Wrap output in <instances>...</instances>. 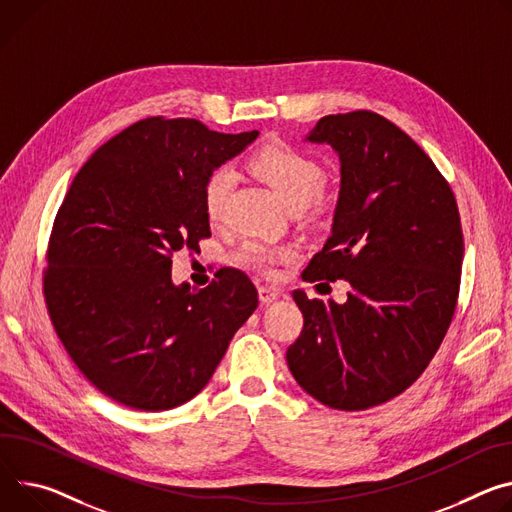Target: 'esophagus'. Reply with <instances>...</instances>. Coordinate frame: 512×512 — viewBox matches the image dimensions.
I'll return each instance as SVG.
<instances>
[{
  "label": "esophagus",
  "instance_id": "obj_1",
  "mask_svg": "<svg viewBox=\"0 0 512 512\" xmlns=\"http://www.w3.org/2000/svg\"><path fill=\"white\" fill-rule=\"evenodd\" d=\"M277 298H280V290L269 288V286H261V288H259V300H261L263 304H269V302H273V300H277Z\"/></svg>",
  "mask_w": 512,
  "mask_h": 512
}]
</instances>
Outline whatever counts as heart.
<instances>
[{"mask_svg":"<svg viewBox=\"0 0 512 512\" xmlns=\"http://www.w3.org/2000/svg\"><path fill=\"white\" fill-rule=\"evenodd\" d=\"M249 165L263 181H267L271 188L280 194V198L290 208L308 206L320 194L324 185L322 165L312 155L286 143L265 145L251 157ZM232 188H235V173L228 167H218L208 175L204 183L202 202L210 224L220 222ZM294 259L296 249L292 247L273 249L257 241L243 243L241 249L235 253V261L239 265L257 271H269L275 263Z\"/></svg>","mask_w":512,"mask_h":512,"instance_id":"b5f03b06","label":"heart"}]
</instances>
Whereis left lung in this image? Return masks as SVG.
Here are the masks:
<instances>
[{
    "instance_id": "8db88e82",
    "label": "left lung",
    "mask_w": 512,
    "mask_h": 512,
    "mask_svg": "<svg viewBox=\"0 0 512 512\" xmlns=\"http://www.w3.org/2000/svg\"><path fill=\"white\" fill-rule=\"evenodd\" d=\"M306 141L337 151L341 192L333 235L302 280H345L353 290L345 304L294 290L304 327L286 359L324 406L367 410L421 378L449 329L463 259L459 210L429 155L376 112L324 116Z\"/></svg>"
}]
</instances>
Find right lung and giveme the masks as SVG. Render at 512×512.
I'll list each match as a JSON object with an SVG mask.
<instances>
[{
	"instance_id": "add662e5",
	"label": "right lung",
	"mask_w": 512,
	"mask_h": 512,
	"mask_svg": "<svg viewBox=\"0 0 512 512\" xmlns=\"http://www.w3.org/2000/svg\"><path fill=\"white\" fill-rule=\"evenodd\" d=\"M257 134L145 118L75 175L46 251L44 302L81 374L118 404L157 412L192 400L255 312L243 271L194 292L173 286L171 257L210 237L204 183Z\"/></svg>"
}]
</instances>
